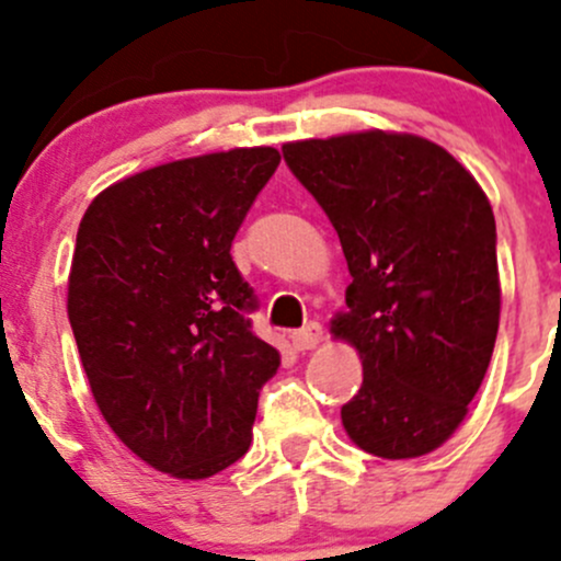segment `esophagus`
<instances>
[{
  "label": "esophagus",
  "instance_id": "34e87169",
  "mask_svg": "<svg viewBox=\"0 0 561 561\" xmlns=\"http://www.w3.org/2000/svg\"><path fill=\"white\" fill-rule=\"evenodd\" d=\"M293 347L298 350V353H307V350H314L317 344L322 342V328L317 325V322H309V325H304L301 331H296L290 336Z\"/></svg>",
  "mask_w": 561,
  "mask_h": 561
}]
</instances>
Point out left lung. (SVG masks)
<instances>
[{
	"label": "left lung",
	"mask_w": 561,
	"mask_h": 561,
	"mask_svg": "<svg viewBox=\"0 0 561 561\" xmlns=\"http://www.w3.org/2000/svg\"><path fill=\"white\" fill-rule=\"evenodd\" d=\"M342 241L353 282L331 322L364 364L344 432L380 458L432 454L478 393L500 331L496 222L443 146L350 133L282 146Z\"/></svg>",
	"instance_id": "1"
}]
</instances>
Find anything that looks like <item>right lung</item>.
Listing matches in <instances>:
<instances>
[{"label":"right lung","instance_id":"obj_1","mask_svg":"<svg viewBox=\"0 0 561 561\" xmlns=\"http://www.w3.org/2000/svg\"><path fill=\"white\" fill-rule=\"evenodd\" d=\"M279 160L254 146L149 168L100 192L78 228L67 314L94 401L173 478H211L247 454L260 388L279 369L230 257Z\"/></svg>","mask_w":561,"mask_h":561}]
</instances>
